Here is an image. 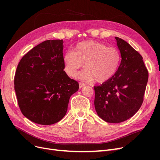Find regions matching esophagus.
Listing matches in <instances>:
<instances>
[{
  "label": "esophagus",
  "instance_id": "obj_1",
  "mask_svg": "<svg viewBox=\"0 0 160 160\" xmlns=\"http://www.w3.org/2000/svg\"><path fill=\"white\" fill-rule=\"evenodd\" d=\"M79 88H82L83 87L85 86V84L84 83H83V82H79Z\"/></svg>",
  "mask_w": 160,
  "mask_h": 160
}]
</instances>
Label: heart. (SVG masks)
I'll use <instances>...</instances> for the list:
<instances>
[{"label": "heart", "mask_w": 160, "mask_h": 160, "mask_svg": "<svg viewBox=\"0 0 160 160\" xmlns=\"http://www.w3.org/2000/svg\"><path fill=\"white\" fill-rule=\"evenodd\" d=\"M120 61V52L116 48L95 41L78 43L73 52H67L63 57L64 70L67 75L75 77L85 63V69L77 77L88 81L95 80L99 83H106L113 78Z\"/></svg>", "instance_id": "b5f03b06"}]
</instances>
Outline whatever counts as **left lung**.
I'll return each mask as SVG.
<instances>
[{
    "mask_svg": "<svg viewBox=\"0 0 160 160\" xmlns=\"http://www.w3.org/2000/svg\"><path fill=\"white\" fill-rule=\"evenodd\" d=\"M122 56L112 79L94 87L95 108L108 123H118L132 118L141 108L148 80L142 56L129 43L115 37Z\"/></svg>",
    "mask_w": 160,
    "mask_h": 160,
    "instance_id": "1",
    "label": "left lung"
}]
</instances>
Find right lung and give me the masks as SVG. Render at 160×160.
Listing matches in <instances>:
<instances>
[{
    "label": "right lung",
    "mask_w": 160,
    "mask_h": 160,
    "mask_svg": "<svg viewBox=\"0 0 160 160\" xmlns=\"http://www.w3.org/2000/svg\"><path fill=\"white\" fill-rule=\"evenodd\" d=\"M63 41L47 40L22 57L14 79L17 102L31 122L51 125L67 113L70 97L79 83L64 71Z\"/></svg>",
    "instance_id": "1"
}]
</instances>
